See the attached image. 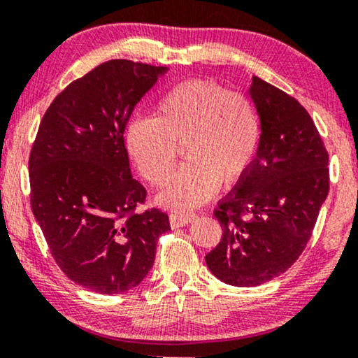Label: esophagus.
<instances>
[{
  "instance_id": "esophagus-1",
  "label": "esophagus",
  "mask_w": 358,
  "mask_h": 358,
  "mask_svg": "<svg viewBox=\"0 0 358 358\" xmlns=\"http://www.w3.org/2000/svg\"><path fill=\"white\" fill-rule=\"evenodd\" d=\"M197 215L195 213H182V212H173L169 213V223L173 228L185 227V224L192 223Z\"/></svg>"
}]
</instances>
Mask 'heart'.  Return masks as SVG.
Returning a JSON list of instances; mask_svg holds the SVG:
<instances>
[{
  "label": "heart",
  "instance_id": "obj_1",
  "mask_svg": "<svg viewBox=\"0 0 358 358\" xmlns=\"http://www.w3.org/2000/svg\"><path fill=\"white\" fill-rule=\"evenodd\" d=\"M127 150L141 176L161 187L173 174L178 146L187 163L159 195L166 207L195 208L220 184L241 182L256 161L261 120L248 96L212 80H185L171 86L155 104L153 119L130 122Z\"/></svg>",
  "mask_w": 358,
  "mask_h": 358
}]
</instances>
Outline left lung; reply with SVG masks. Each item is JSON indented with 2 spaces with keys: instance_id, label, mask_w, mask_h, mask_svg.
Masks as SVG:
<instances>
[{
  "instance_id": "obj_1",
  "label": "left lung",
  "mask_w": 358,
  "mask_h": 358,
  "mask_svg": "<svg viewBox=\"0 0 358 358\" xmlns=\"http://www.w3.org/2000/svg\"><path fill=\"white\" fill-rule=\"evenodd\" d=\"M249 94L261 143L251 171L213 212L223 234L205 256L213 275L234 287H257L290 268L329 192V155L305 107L257 76Z\"/></svg>"
}]
</instances>
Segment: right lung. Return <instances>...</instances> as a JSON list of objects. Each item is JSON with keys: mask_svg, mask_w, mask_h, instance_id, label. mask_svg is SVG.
I'll return each mask as SVG.
<instances>
[{"mask_svg": "<svg viewBox=\"0 0 358 358\" xmlns=\"http://www.w3.org/2000/svg\"><path fill=\"white\" fill-rule=\"evenodd\" d=\"M164 66L109 60L70 83L43 114L29 155L31 208L52 257L78 285L115 295L138 285L169 231L159 208H138L125 127Z\"/></svg>", "mask_w": 358, "mask_h": 358, "instance_id": "right-lung-1", "label": "right lung"}]
</instances>
